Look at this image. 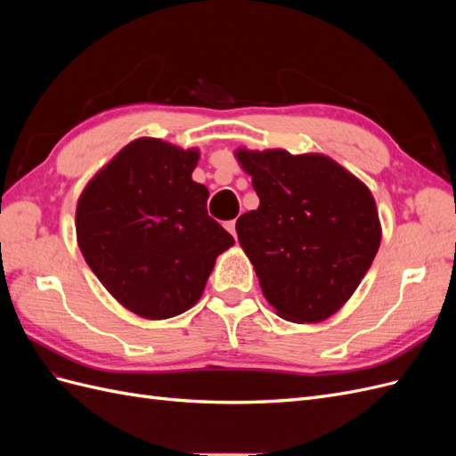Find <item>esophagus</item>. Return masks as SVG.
<instances>
[{
	"instance_id": "esophagus-1",
	"label": "esophagus",
	"mask_w": 456,
	"mask_h": 456,
	"mask_svg": "<svg viewBox=\"0 0 456 456\" xmlns=\"http://www.w3.org/2000/svg\"><path fill=\"white\" fill-rule=\"evenodd\" d=\"M224 228H226L230 233H232L233 238L238 240V233H236V220H228V223H224Z\"/></svg>"
}]
</instances>
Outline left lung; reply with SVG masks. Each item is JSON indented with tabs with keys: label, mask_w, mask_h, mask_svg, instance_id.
Masks as SVG:
<instances>
[{
	"label": "left lung",
	"mask_w": 456,
	"mask_h": 456,
	"mask_svg": "<svg viewBox=\"0 0 456 456\" xmlns=\"http://www.w3.org/2000/svg\"><path fill=\"white\" fill-rule=\"evenodd\" d=\"M253 176L256 211L236 232L278 315L317 323L333 315L363 280L380 245L369 188L320 154L238 150Z\"/></svg>",
	"instance_id": "obj_1"
}]
</instances>
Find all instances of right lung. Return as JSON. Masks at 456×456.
Wrapping results in <instances>:
<instances>
[{
    "label": "right lung",
    "instance_id": "add662e5",
    "mask_svg": "<svg viewBox=\"0 0 456 456\" xmlns=\"http://www.w3.org/2000/svg\"><path fill=\"white\" fill-rule=\"evenodd\" d=\"M198 150L158 139L123 148L77 201L79 249L118 302L146 320L190 310L233 238L191 181Z\"/></svg>",
    "mask_w": 456,
    "mask_h": 456
}]
</instances>
